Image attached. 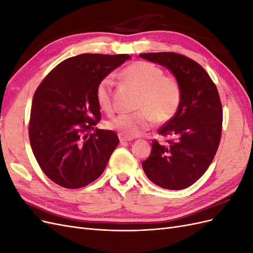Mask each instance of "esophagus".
I'll use <instances>...</instances> for the list:
<instances>
[{"mask_svg":"<svg viewBox=\"0 0 253 253\" xmlns=\"http://www.w3.org/2000/svg\"><path fill=\"white\" fill-rule=\"evenodd\" d=\"M119 140H120L121 144H125V143H127L129 141H132L131 138H126V137H124V136H119Z\"/></svg>","mask_w":253,"mask_h":253,"instance_id":"obj_1","label":"esophagus"}]
</instances>
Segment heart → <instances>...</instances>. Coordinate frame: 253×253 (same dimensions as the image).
<instances>
[{
  "label": "heart",
  "mask_w": 253,
  "mask_h": 253,
  "mask_svg": "<svg viewBox=\"0 0 253 253\" xmlns=\"http://www.w3.org/2000/svg\"><path fill=\"white\" fill-rule=\"evenodd\" d=\"M121 77L141 90L138 109L134 113H124L111 119L106 126L126 138H134L158 122L171 119L178 111L182 90L178 79L148 61H137L121 72ZM96 100L102 111L112 113L113 79L110 76L98 82Z\"/></svg>",
  "instance_id": "1"
}]
</instances>
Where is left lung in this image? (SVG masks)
<instances>
[{
  "mask_svg": "<svg viewBox=\"0 0 253 253\" xmlns=\"http://www.w3.org/2000/svg\"><path fill=\"white\" fill-rule=\"evenodd\" d=\"M139 56L169 68L182 90L178 111L158 129L167 142L153 140L151 155L142 162L143 171L164 189H186L202 177L218 149L223 108L216 85L202 65L180 53Z\"/></svg>",
  "mask_w": 253,
  "mask_h": 253,
  "instance_id": "obj_1",
  "label": "left lung"
}]
</instances>
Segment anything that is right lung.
I'll list each match as a JSON object with an SVG mask.
<instances>
[{
	"label": "right lung",
	"mask_w": 253,
	"mask_h": 253,
	"mask_svg": "<svg viewBox=\"0 0 253 253\" xmlns=\"http://www.w3.org/2000/svg\"><path fill=\"white\" fill-rule=\"evenodd\" d=\"M128 55L82 53L62 61L35 91L28 134L42 171L67 189L87 186L100 176L119 143L111 129L90 132L100 121L98 82Z\"/></svg>",
	"instance_id": "obj_1"
}]
</instances>
